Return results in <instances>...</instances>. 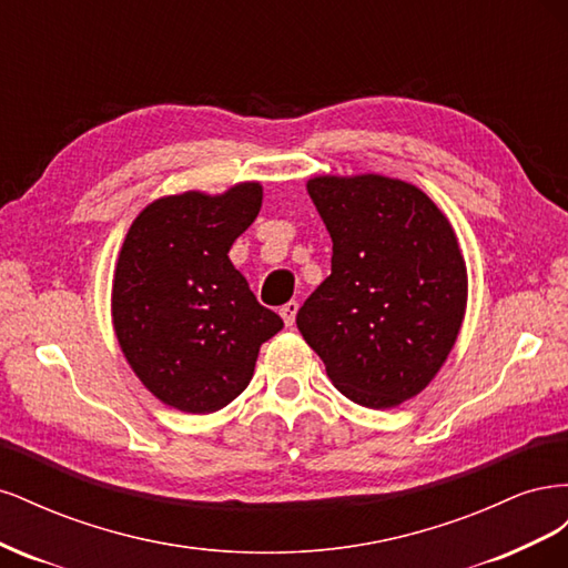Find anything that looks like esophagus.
Wrapping results in <instances>:
<instances>
[{"label": "esophagus", "instance_id": "obj_1", "mask_svg": "<svg viewBox=\"0 0 568 568\" xmlns=\"http://www.w3.org/2000/svg\"><path fill=\"white\" fill-rule=\"evenodd\" d=\"M280 315H282V320H284V324H286V326H294L296 315H298V303H296V301H288L286 305H282Z\"/></svg>", "mask_w": 568, "mask_h": 568}]
</instances>
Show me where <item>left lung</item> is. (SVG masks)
I'll return each instance as SVG.
<instances>
[{
  "label": "left lung",
  "mask_w": 568,
  "mask_h": 568,
  "mask_svg": "<svg viewBox=\"0 0 568 568\" xmlns=\"http://www.w3.org/2000/svg\"><path fill=\"white\" fill-rule=\"evenodd\" d=\"M307 194L329 230L332 274L296 324L334 386L388 409L417 395L453 351L467 267L457 236L422 189L382 175L315 178Z\"/></svg>",
  "instance_id": "8db88e82"
}]
</instances>
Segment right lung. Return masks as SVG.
Listing matches in <instances>:
<instances>
[{
    "mask_svg": "<svg viewBox=\"0 0 568 568\" xmlns=\"http://www.w3.org/2000/svg\"><path fill=\"white\" fill-rule=\"evenodd\" d=\"M261 203L257 182L222 196H165L136 215L120 248L115 336L134 374L170 407L205 415L230 405L248 386L257 351L284 326L227 255Z\"/></svg>",
    "mask_w": 568,
    "mask_h": 568,
    "instance_id": "right-lung-1",
    "label": "right lung"
}]
</instances>
